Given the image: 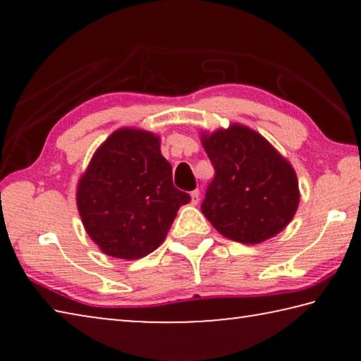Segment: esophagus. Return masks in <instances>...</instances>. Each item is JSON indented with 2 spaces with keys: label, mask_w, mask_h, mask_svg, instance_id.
<instances>
[{
  "label": "esophagus",
  "mask_w": 361,
  "mask_h": 361,
  "mask_svg": "<svg viewBox=\"0 0 361 361\" xmlns=\"http://www.w3.org/2000/svg\"><path fill=\"white\" fill-rule=\"evenodd\" d=\"M199 195H200V192L197 191V189H195V191L191 192V204H192V205H197V204H199Z\"/></svg>",
  "instance_id": "obj_1"
}]
</instances>
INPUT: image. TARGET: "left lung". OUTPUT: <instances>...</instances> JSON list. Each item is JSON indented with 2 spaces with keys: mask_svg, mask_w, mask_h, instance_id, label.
<instances>
[{
  "mask_svg": "<svg viewBox=\"0 0 361 361\" xmlns=\"http://www.w3.org/2000/svg\"><path fill=\"white\" fill-rule=\"evenodd\" d=\"M200 142L216 172L200 207L213 228L245 245L282 232L301 197L291 164L261 133L237 122L202 132Z\"/></svg>",
  "mask_w": 361,
  "mask_h": 361,
  "instance_id": "obj_1",
  "label": "left lung"
}]
</instances>
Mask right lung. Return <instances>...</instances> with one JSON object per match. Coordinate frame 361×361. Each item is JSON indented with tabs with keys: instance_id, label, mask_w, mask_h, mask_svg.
<instances>
[{
	"instance_id": "right-lung-1",
	"label": "right lung",
	"mask_w": 361,
	"mask_h": 361,
	"mask_svg": "<svg viewBox=\"0 0 361 361\" xmlns=\"http://www.w3.org/2000/svg\"><path fill=\"white\" fill-rule=\"evenodd\" d=\"M189 194L173 186L156 133L121 127L103 142L78 181L84 229L103 253L138 259L166 240Z\"/></svg>"
}]
</instances>
